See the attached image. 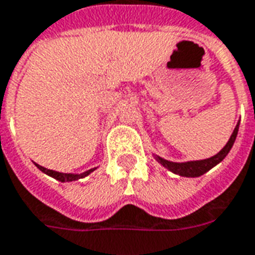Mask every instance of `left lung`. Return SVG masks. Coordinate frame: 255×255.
Segmentation results:
<instances>
[{"label":"left lung","mask_w":255,"mask_h":255,"mask_svg":"<svg viewBox=\"0 0 255 255\" xmlns=\"http://www.w3.org/2000/svg\"><path fill=\"white\" fill-rule=\"evenodd\" d=\"M238 131H239V123L235 128V131L231 135V139L228 140V143L224 146V149L221 150L220 153H217L215 156L210 158H206V160H199V161H188V163H172V161H168V160H164V158L158 157L157 161L160 164H163L165 168H168L170 171H172L174 174H178V175H182V177H200L204 172H207L208 170H211L214 165H217L220 161H222L224 158L227 157V154L229 153V150L232 149L233 143H235V139L238 136Z\"/></svg>","instance_id":"left-lung-1"}]
</instances>
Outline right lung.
I'll return each mask as SVG.
<instances>
[{
  "label": "right lung",
  "mask_w": 255,
  "mask_h": 255,
  "mask_svg": "<svg viewBox=\"0 0 255 255\" xmlns=\"http://www.w3.org/2000/svg\"><path fill=\"white\" fill-rule=\"evenodd\" d=\"M38 168H40L42 172H45V174H48V175H51L52 178H55V179H58V181H62V182H70V181H76V179H78V178H83V177H87L90 172H92V171L95 170H90V171H85L84 174H80V175H74V174H63V172H58V171H53V170H48V168H44V167H41V165L35 164Z\"/></svg>",
  "instance_id": "right-lung-1"
}]
</instances>
